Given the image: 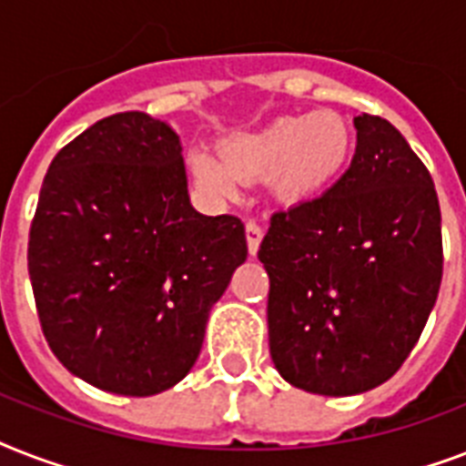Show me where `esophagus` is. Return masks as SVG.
Wrapping results in <instances>:
<instances>
[{"instance_id":"obj_1","label":"esophagus","mask_w":466,"mask_h":466,"mask_svg":"<svg viewBox=\"0 0 466 466\" xmlns=\"http://www.w3.org/2000/svg\"><path fill=\"white\" fill-rule=\"evenodd\" d=\"M263 239V227L256 222V219H247V244H248V254L256 256L258 251V244Z\"/></svg>"}]
</instances>
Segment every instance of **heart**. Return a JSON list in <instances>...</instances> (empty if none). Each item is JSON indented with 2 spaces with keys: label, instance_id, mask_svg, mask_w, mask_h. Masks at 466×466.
<instances>
[{
  "label": "heart",
  "instance_id": "heart-1",
  "mask_svg": "<svg viewBox=\"0 0 466 466\" xmlns=\"http://www.w3.org/2000/svg\"><path fill=\"white\" fill-rule=\"evenodd\" d=\"M353 152V130L336 111L283 116L261 130L234 135L219 145L222 161L196 152L188 167L203 188L232 196L239 178H273L288 200L317 196L346 168Z\"/></svg>",
  "mask_w": 466,
  "mask_h": 466
}]
</instances>
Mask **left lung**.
I'll return each instance as SVG.
<instances>
[{
    "label": "left lung",
    "mask_w": 466,
    "mask_h": 466,
    "mask_svg": "<svg viewBox=\"0 0 466 466\" xmlns=\"http://www.w3.org/2000/svg\"><path fill=\"white\" fill-rule=\"evenodd\" d=\"M350 167L324 196L278 210L258 248L268 343L299 390L350 397L416 346L442 278L441 205L426 164L380 116L355 118Z\"/></svg>",
    "instance_id": "8db88e82"
}]
</instances>
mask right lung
I'll return each mask as SVG.
<instances>
[{"mask_svg": "<svg viewBox=\"0 0 466 466\" xmlns=\"http://www.w3.org/2000/svg\"><path fill=\"white\" fill-rule=\"evenodd\" d=\"M239 218L190 208L178 135L147 113L98 120L55 155L28 276L55 358L84 382L152 397L188 375L210 307L247 261Z\"/></svg>", "mask_w": 466, "mask_h": 466, "instance_id": "obj_1", "label": "right lung"}]
</instances>
